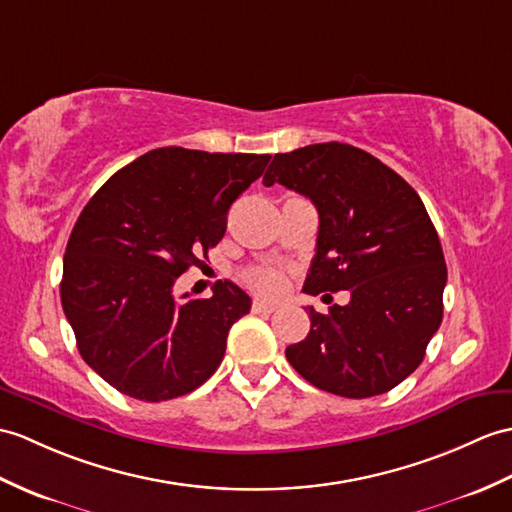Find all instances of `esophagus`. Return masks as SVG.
Masks as SVG:
<instances>
[{
	"label": "esophagus",
	"mask_w": 512,
	"mask_h": 512,
	"mask_svg": "<svg viewBox=\"0 0 512 512\" xmlns=\"http://www.w3.org/2000/svg\"><path fill=\"white\" fill-rule=\"evenodd\" d=\"M253 312L255 314H272V312H277V305L275 303H266V301H255L253 303Z\"/></svg>",
	"instance_id": "esophagus-1"
}]
</instances>
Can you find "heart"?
Segmentation results:
<instances>
[{
    "label": "heart",
    "instance_id": "b5f03b06",
    "mask_svg": "<svg viewBox=\"0 0 512 512\" xmlns=\"http://www.w3.org/2000/svg\"><path fill=\"white\" fill-rule=\"evenodd\" d=\"M246 283L251 285V288L257 294H264V296H277L283 285L285 279L277 268H270V266H261V268H253L251 272L246 275Z\"/></svg>",
    "mask_w": 512,
    "mask_h": 512
}]
</instances>
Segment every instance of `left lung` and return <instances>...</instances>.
Wrapping results in <instances>:
<instances>
[{
  "mask_svg": "<svg viewBox=\"0 0 512 512\" xmlns=\"http://www.w3.org/2000/svg\"><path fill=\"white\" fill-rule=\"evenodd\" d=\"M275 183L318 211L303 292L351 294L327 314L307 307L310 334L285 358L307 382L340 397L392 390L417 371L443 320L447 266L423 200L373 154L338 141L275 154L264 185Z\"/></svg>",
  "mask_w": 512,
  "mask_h": 512,
  "instance_id": "1",
  "label": "left lung"
}]
</instances>
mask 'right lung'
<instances>
[{
  "label": "right lung",
  "instance_id": "obj_1",
  "mask_svg": "<svg viewBox=\"0 0 512 512\" xmlns=\"http://www.w3.org/2000/svg\"><path fill=\"white\" fill-rule=\"evenodd\" d=\"M270 154L157 148L115 172L82 209L63 259L61 303L78 351L139 401L183 397L216 373L251 296L220 281L178 301L174 283L227 231V213Z\"/></svg>",
  "mask_w": 512,
  "mask_h": 512
}]
</instances>
